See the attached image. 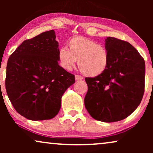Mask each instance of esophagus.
<instances>
[{
    "label": "esophagus",
    "instance_id": "obj_1",
    "mask_svg": "<svg viewBox=\"0 0 153 153\" xmlns=\"http://www.w3.org/2000/svg\"><path fill=\"white\" fill-rule=\"evenodd\" d=\"M83 77L80 76V75H75V80L76 81H79V80H82Z\"/></svg>",
    "mask_w": 153,
    "mask_h": 153
}]
</instances>
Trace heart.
Returning <instances> with one entry per match:
<instances>
[{"instance_id":"b5f03b06","label":"heart","mask_w":153,"mask_h":153,"mask_svg":"<svg viewBox=\"0 0 153 153\" xmlns=\"http://www.w3.org/2000/svg\"><path fill=\"white\" fill-rule=\"evenodd\" d=\"M68 47L60 48L58 51V62L64 70H72L77 60L81 71L86 76H99L107 69L109 54L101 44L79 36L71 38Z\"/></svg>"}]
</instances>
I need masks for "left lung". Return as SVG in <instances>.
<instances>
[{"instance_id": "obj_1", "label": "left lung", "mask_w": 153, "mask_h": 153, "mask_svg": "<svg viewBox=\"0 0 153 153\" xmlns=\"http://www.w3.org/2000/svg\"><path fill=\"white\" fill-rule=\"evenodd\" d=\"M105 47L108 65L99 76L86 77L85 107L95 120L105 123L122 120L141 103L145 87V61L132 45L108 37Z\"/></svg>"}]
</instances>
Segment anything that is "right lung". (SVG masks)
I'll use <instances>...</instances> for the list:
<instances>
[{"label": "right lung", "mask_w": 153, "mask_h": 153, "mask_svg": "<svg viewBox=\"0 0 153 153\" xmlns=\"http://www.w3.org/2000/svg\"><path fill=\"white\" fill-rule=\"evenodd\" d=\"M58 49L51 30L23 42L8 59L7 96L16 111L28 120L54 118L62 95L75 83L74 75L58 65Z\"/></svg>", "instance_id": "1"}]
</instances>
